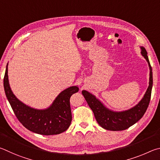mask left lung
Returning a JSON list of instances; mask_svg holds the SVG:
<instances>
[{
  "instance_id": "1",
  "label": "left lung",
  "mask_w": 160,
  "mask_h": 160,
  "mask_svg": "<svg viewBox=\"0 0 160 160\" xmlns=\"http://www.w3.org/2000/svg\"><path fill=\"white\" fill-rule=\"evenodd\" d=\"M141 55L146 60L148 65H149V86H148L143 98L133 108L122 112L110 110L106 108L93 94L84 90L82 91L83 96L85 98L88 106L93 111L97 122L98 123L100 127L105 129L114 131L127 129L139 121L147 110L150 103L152 88V72L146 50L142 46L141 47Z\"/></svg>"
}]
</instances>
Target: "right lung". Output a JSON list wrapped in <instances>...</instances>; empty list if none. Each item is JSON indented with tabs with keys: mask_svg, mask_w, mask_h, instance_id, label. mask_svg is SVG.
I'll use <instances>...</instances> for the list:
<instances>
[{
	"mask_svg": "<svg viewBox=\"0 0 160 160\" xmlns=\"http://www.w3.org/2000/svg\"><path fill=\"white\" fill-rule=\"evenodd\" d=\"M8 64L3 79L4 90L14 113L28 130L44 136L57 135L65 131L72 122L69 99L78 91L77 86H71L58 95L52 105L47 109L37 110L19 100L10 87Z\"/></svg>",
	"mask_w": 160,
	"mask_h": 160,
	"instance_id": "obj_1",
	"label": "right lung"
}]
</instances>
